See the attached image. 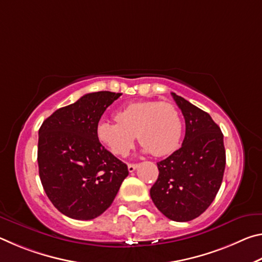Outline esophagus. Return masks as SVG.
I'll use <instances>...</instances> for the list:
<instances>
[{
	"label": "esophagus",
	"instance_id": "esophagus-1",
	"mask_svg": "<svg viewBox=\"0 0 262 262\" xmlns=\"http://www.w3.org/2000/svg\"><path fill=\"white\" fill-rule=\"evenodd\" d=\"M136 167H137V164H132V163L128 164V171L129 172H134L136 170Z\"/></svg>",
	"mask_w": 262,
	"mask_h": 262
}]
</instances>
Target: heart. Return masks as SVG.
Wrapping results in <instances>:
<instances>
[{
    "instance_id": "heart-1",
    "label": "heart",
    "mask_w": 262,
    "mask_h": 262,
    "mask_svg": "<svg viewBox=\"0 0 262 262\" xmlns=\"http://www.w3.org/2000/svg\"><path fill=\"white\" fill-rule=\"evenodd\" d=\"M117 121L101 120L97 136L118 156H125L137 135L145 151L165 156L178 148L183 134V120L178 108L166 101H136L115 114Z\"/></svg>"
}]
</instances>
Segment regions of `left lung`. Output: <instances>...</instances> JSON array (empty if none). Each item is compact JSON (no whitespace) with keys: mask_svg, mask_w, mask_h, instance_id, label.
Instances as JSON below:
<instances>
[{"mask_svg":"<svg viewBox=\"0 0 262 262\" xmlns=\"http://www.w3.org/2000/svg\"><path fill=\"white\" fill-rule=\"evenodd\" d=\"M186 123L181 148L157 163L158 179L150 189L157 209L167 219L188 222L214 201L223 180V134L205 111L172 92Z\"/></svg>","mask_w":262,"mask_h":262,"instance_id":"left-lung-1","label":"left lung"}]
</instances>
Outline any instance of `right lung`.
<instances>
[{
	"label": "right lung",
	"mask_w": 262,
	"mask_h": 262,
	"mask_svg": "<svg viewBox=\"0 0 262 262\" xmlns=\"http://www.w3.org/2000/svg\"><path fill=\"white\" fill-rule=\"evenodd\" d=\"M121 94H86L56 110L39 129L38 166L48 199L74 220H94L112 205L123 179L125 163L106 150L97 136L105 110Z\"/></svg>",
	"instance_id": "add662e5"
}]
</instances>
